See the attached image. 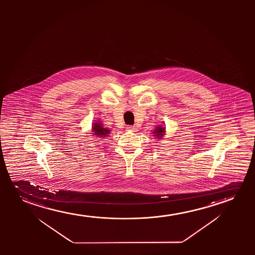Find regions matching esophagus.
I'll list each match as a JSON object with an SVG mask.
<instances>
[{"instance_id": "esophagus-1", "label": "esophagus", "mask_w": 255, "mask_h": 255, "mask_svg": "<svg viewBox=\"0 0 255 255\" xmlns=\"http://www.w3.org/2000/svg\"><path fill=\"white\" fill-rule=\"evenodd\" d=\"M126 129H128V130H135L136 129V126H129L126 127Z\"/></svg>"}]
</instances>
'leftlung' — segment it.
Here are the masks:
<instances>
[{"mask_svg":"<svg viewBox=\"0 0 255 255\" xmlns=\"http://www.w3.org/2000/svg\"><path fill=\"white\" fill-rule=\"evenodd\" d=\"M152 134H153V136L157 137L158 139L163 138L164 135H165V127L160 126V125L157 126L156 127V129H154L153 131H152Z\"/></svg>","mask_w":255,"mask_h":255,"instance_id":"left-lung-1","label":"left lung"}]
</instances>
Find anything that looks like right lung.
<instances>
[{
    "mask_svg": "<svg viewBox=\"0 0 255 255\" xmlns=\"http://www.w3.org/2000/svg\"><path fill=\"white\" fill-rule=\"evenodd\" d=\"M91 129H92L91 134H93L97 137H105V136H109L111 134V129L103 126V123L101 121H96V123H93Z\"/></svg>",
    "mask_w": 255,
    "mask_h": 255,
    "instance_id": "add662e5",
    "label": "right lung"
}]
</instances>
